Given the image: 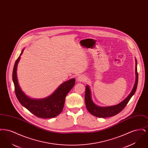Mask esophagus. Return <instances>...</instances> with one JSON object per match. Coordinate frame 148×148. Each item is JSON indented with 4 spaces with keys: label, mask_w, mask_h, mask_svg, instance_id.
Returning <instances> with one entry per match:
<instances>
[{
    "label": "esophagus",
    "mask_w": 148,
    "mask_h": 148,
    "mask_svg": "<svg viewBox=\"0 0 148 148\" xmlns=\"http://www.w3.org/2000/svg\"><path fill=\"white\" fill-rule=\"evenodd\" d=\"M77 80L79 81V82H84L85 80V77L84 75H79L77 77Z\"/></svg>",
    "instance_id": "obj_1"
}]
</instances>
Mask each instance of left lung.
<instances>
[{
    "label": "left lung",
    "mask_w": 148,
    "mask_h": 148,
    "mask_svg": "<svg viewBox=\"0 0 148 148\" xmlns=\"http://www.w3.org/2000/svg\"><path fill=\"white\" fill-rule=\"evenodd\" d=\"M135 74H136V81L134 84V88L130 94L128 95L127 98L124 99L122 102L116 106H108V107H99L96 106L92 101L91 98L90 90L89 86H86L85 94V103L86 107L92 115L99 118H108L113 116L118 113H119L127 106L130 99L132 97L135 92L137 88L138 82V73L137 71V61L135 60Z\"/></svg>",
    "instance_id": "obj_1"
}]
</instances>
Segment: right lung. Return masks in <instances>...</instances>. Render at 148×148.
Wrapping results in <instances>:
<instances>
[{
    "label": "right lung",
    "instance_id": "add662e5",
    "mask_svg": "<svg viewBox=\"0 0 148 148\" xmlns=\"http://www.w3.org/2000/svg\"><path fill=\"white\" fill-rule=\"evenodd\" d=\"M23 51L24 50L21 51L20 56L16 60L13 71L12 77L16 97L21 105L36 116L40 118L56 117L62 112L65 97L75 84V79H71L64 82L59 86L53 94L47 98L41 100L29 98L21 91L16 76L17 65Z\"/></svg>",
    "mask_w": 148,
    "mask_h": 148
}]
</instances>
